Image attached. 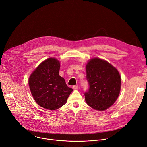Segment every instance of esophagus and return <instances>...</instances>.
Wrapping results in <instances>:
<instances>
[{"label": "esophagus", "mask_w": 147, "mask_h": 147, "mask_svg": "<svg viewBox=\"0 0 147 147\" xmlns=\"http://www.w3.org/2000/svg\"><path fill=\"white\" fill-rule=\"evenodd\" d=\"M78 88H79L78 85H74V87H73V89H74V90H78Z\"/></svg>", "instance_id": "obj_1"}]
</instances>
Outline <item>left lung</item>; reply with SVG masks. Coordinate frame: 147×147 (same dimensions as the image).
I'll list each match as a JSON object with an SVG mask.
<instances>
[{
    "mask_svg": "<svg viewBox=\"0 0 147 147\" xmlns=\"http://www.w3.org/2000/svg\"><path fill=\"white\" fill-rule=\"evenodd\" d=\"M90 89L84 94L87 104L104 111L117 100L121 89V76L117 69L105 60L93 57L85 66Z\"/></svg>",
    "mask_w": 147,
    "mask_h": 147,
    "instance_id": "obj_1",
    "label": "left lung"
}]
</instances>
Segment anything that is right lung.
Instances as JSON below:
<instances>
[{
  "instance_id": "add662e5",
  "label": "right lung",
  "mask_w": 147,
  "mask_h": 147,
  "mask_svg": "<svg viewBox=\"0 0 147 147\" xmlns=\"http://www.w3.org/2000/svg\"><path fill=\"white\" fill-rule=\"evenodd\" d=\"M60 63L55 57L42 62L30 75L29 87L32 96L44 109L55 110L65 105L73 90L60 76Z\"/></svg>"
}]
</instances>
